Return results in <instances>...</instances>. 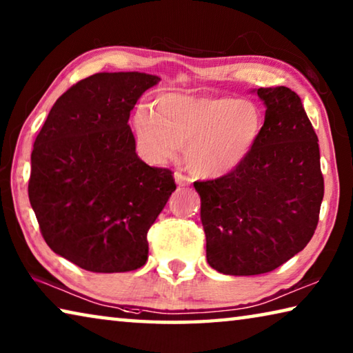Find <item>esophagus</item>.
I'll use <instances>...</instances> for the list:
<instances>
[{"mask_svg": "<svg viewBox=\"0 0 353 353\" xmlns=\"http://www.w3.org/2000/svg\"><path fill=\"white\" fill-rule=\"evenodd\" d=\"M174 179H176V183L179 185V187H185V185L191 183V179L188 176L182 174V172H174Z\"/></svg>", "mask_w": 353, "mask_h": 353, "instance_id": "esophagus-1", "label": "esophagus"}]
</instances>
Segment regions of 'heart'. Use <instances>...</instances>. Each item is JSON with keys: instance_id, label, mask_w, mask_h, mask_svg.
Listing matches in <instances>:
<instances>
[{"instance_id": "1", "label": "heart", "mask_w": 353, "mask_h": 353, "mask_svg": "<svg viewBox=\"0 0 353 353\" xmlns=\"http://www.w3.org/2000/svg\"><path fill=\"white\" fill-rule=\"evenodd\" d=\"M263 118L249 101L187 97L168 93L155 101V110L135 112L139 145L155 162L176 159L187 146L196 174L221 177L236 170L260 139Z\"/></svg>"}]
</instances>
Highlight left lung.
Wrapping results in <instances>:
<instances>
[{
	"instance_id": "left-lung-1",
	"label": "left lung",
	"mask_w": 353,
	"mask_h": 353,
	"mask_svg": "<svg viewBox=\"0 0 353 353\" xmlns=\"http://www.w3.org/2000/svg\"><path fill=\"white\" fill-rule=\"evenodd\" d=\"M266 115L249 157L229 174L194 182L207 261L229 276L274 271L307 246L324 198L318 135L299 94L259 88Z\"/></svg>"
}]
</instances>
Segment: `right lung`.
<instances>
[{
  "mask_svg": "<svg viewBox=\"0 0 353 353\" xmlns=\"http://www.w3.org/2000/svg\"><path fill=\"white\" fill-rule=\"evenodd\" d=\"M157 76L98 73L59 98L34 141L28 193L56 254L92 272H128L148 260V230L174 177L139 159L129 115Z\"/></svg>",
  "mask_w": 353,
  "mask_h": 353,
  "instance_id": "right-lung-1",
  "label": "right lung"
}]
</instances>
